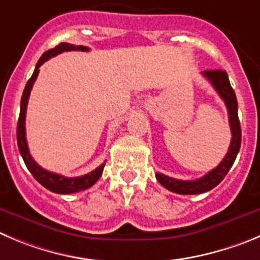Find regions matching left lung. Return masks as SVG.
<instances>
[{
    "label": "left lung",
    "instance_id": "obj_1",
    "mask_svg": "<svg viewBox=\"0 0 260 260\" xmlns=\"http://www.w3.org/2000/svg\"><path fill=\"white\" fill-rule=\"evenodd\" d=\"M203 75L208 81L212 83L215 91L218 92L222 100L224 101L225 108L229 110V120L230 127H231V144H230L229 152L225 154L223 160L212 169L208 172L205 176L201 178L195 179V181H182V179L172 178V177L164 176L161 173H156V179L161 186L168 188L169 191L181 195H198V193L207 192L214 188L215 186L219 185L225 174L229 173L239 154L240 146H241V127H240L239 115H237V100L235 94L234 88L230 84L229 75L224 70H205L203 72Z\"/></svg>",
    "mask_w": 260,
    "mask_h": 260
}]
</instances>
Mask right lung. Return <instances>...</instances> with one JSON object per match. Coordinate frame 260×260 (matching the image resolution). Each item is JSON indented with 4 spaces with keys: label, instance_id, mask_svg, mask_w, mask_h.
<instances>
[{
    "label": "right lung",
    "instance_id": "1",
    "mask_svg": "<svg viewBox=\"0 0 260 260\" xmlns=\"http://www.w3.org/2000/svg\"><path fill=\"white\" fill-rule=\"evenodd\" d=\"M64 51H89L88 47L86 46H75L70 45V43H60L59 46H56L55 48H51V50L46 51L43 53L41 59L38 60L37 65H36V69L31 74L30 79L26 82L25 88H24L23 96H21V103H20V114H19V120H18V128H16V138H18V147L20 155L23 156L24 163H25L26 168L29 169V172L31 173V176L35 177L43 187H46L47 190L52 191L55 193H73V192H79V191H83L89 188L91 186H93L97 182V179L100 178L101 174H103L104 167L105 163L101 164L100 167H97L94 171L89 172L88 174H84L81 177H73V178H68V177L61 176V174H56L53 172H48L46 169H43L42 167L38 166L35 161V159L30 156V152H29L28 144H26L25 138V113H26V105H28L29 94H30L31 87L35 84L36 79L38 77V73H40V67L45 61H47L51 57L56 56L59 53L64 52Z\"/></svg>",
    "mask_w": 260,
    "mask_h": 260
}]
</instances>
